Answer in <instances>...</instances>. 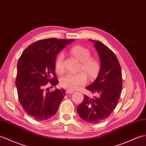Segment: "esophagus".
I'll return each mask as SVG.
<instances>
[{
    "instance_id": "obj_1",
    "label": "esophagus",
    "mask_w": 146,
    "mask_h": 146,
    "mask_svg": "<svg viewBox=\"0 0 146 146\" xmlns=\"http://www.w3.org/2000/svg\"><path fill=\"white\" fill-rule=\"evenodd\" d=\"M73 92H74L73 91H72V90H66V93H68V94L73 93Z\"/></svg>"
}]
</instances>
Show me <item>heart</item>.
Returning <instances> with one entry per match:
<instances>
[{
    "label": "heart",
    "instance_id": "b5f03b06",
    "mask_svg": "<svg viewBox=\"0 0 146 146\" xmlns=\"http://www.w3.org/2000/svg\"><path fill=\"white\" fill-rule=\"evenodd\" d=\"M70 53L80 62L79 70L83 72L72 74L68 73L61 78L60 85L65 88L74 90L83 86L87 82V74L90 78H93L99 73L101 69V63L97 58L91 56V52L86 47L76 45L70 50ZM64 55L62 52L57 55L55 60V70L56 72L62 74L65 72L63 63Z\"/></svg>",
    "mask_w": 146,
    "mask_h": 146
}]
</instances>
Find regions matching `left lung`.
Segmentation results:
<instances>
[{
  "instance_id": "left-lung-1",
  "label": "left lung",
  "mask_w": 146,
  "mask_h": 146,
  "mask_svg": "<svg viewBox=\"0 0 146 146\" xmlns=\"http://www.w3.org/2000/svg\"><path fill=\"white\" fill-rule=\"evenodd\" d=\"M89 40L94 43L100 57L101 69L95 81L86 89L96 96L84 95L77 112L84 121L96 124L106 119L116 108L123 88V78L119 62L113 51L100 41Z\"/></svg>"
}]
</instances>
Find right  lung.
Segmentation results:
<instances>
[{"instance_id":"right-lung-1","label":"right lung","mask_w":146,"mask_h":146,"mask_svg":"<svg viewBox=\"0 0 146 146\" xmlns=\"http://www.w3.org/2000/svg\"><path fill=\"white\" fill-rule=\"evenodd\" d=\"M74 40H38L23 51L17 64L15 85L19 101L25 113L36 121L53 116L65 95L64 90L46 92L58 83L55 72L56 55Z\"/></svg>"}]
</instances>
